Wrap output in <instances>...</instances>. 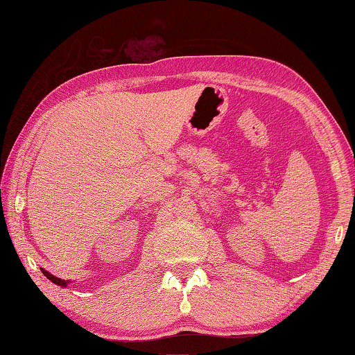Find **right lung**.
<instances>
[{
  "instance_id": "obj_1",
  "label": "right lung",
  "mask_w": 355,
  "mask_h": 355,
  "mask_svg": "<svg viewBox=\"0 0 355 355\" xmlns=\"http://www.w3.org/2000/svg\"><path fill=\"white\" fill-rule=\"evenodd\" d=\"M42 270V273L45 275L46 278H49L51 282H54V284H58V286H60V287H67L68 284H69V281H65V279H60V278H58V277H54V275H51L50 272H46V270H44V269H41Z\"/></svg>"
}]
</instances>
